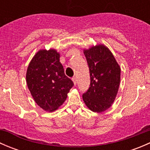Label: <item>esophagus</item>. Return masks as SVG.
<instances>
[{
	"instance_id": "obj_1",
	"label": "esophagus",
	"mask_w": 150,
	"mask_h": 150,
	"mask_svg": "<svg viewBox=\"0 0 150 150\" xmlns=\"http://www.w3.org/2000/svg\"><path fill=\"white\" fill-rule=\"evenodd\" d=\"M72 81H73L74 84L76 85L77 84V78H75V77H73V78H72Z\"/></svg>"
}]
</instances>
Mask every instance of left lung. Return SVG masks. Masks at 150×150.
<instances>
[{
	"mask_svg": "<svg viewBox=\"0 0 150 150\" xmlns=\"http://www.w3.org/2000/svg\"><path fill=\"white\" fill-rule=\"evenodd\" d=\"M90 72V87L83 94L91 111L101 112L114 102L120 81V68L114 56L103 45L84 51Z\"/></svg>",
	"mask_w": 150,
	"mask_h": 150,
	"instance_id": "1",
	"label": "left lung"
}]
</instances>
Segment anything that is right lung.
I'll return each mask as SVG.
<instances>
[{
    "label": "right lung",
    "mask_w": 150,
    "mask_h": 150,
    "mask_svg": "<svg viewBox=\"0 0 150 150\" xmlns=\"http://www.w3.org/2000/svg\"><path fill=\"white\" fill-rule=\"evenodd\" d=\"M27 84L35 102L46 111L57 110L66 100L73 82L66 76L54 49L40 50L29 64Z\"/></svg>",
    "instance_id": "1"
}]
</instances>
